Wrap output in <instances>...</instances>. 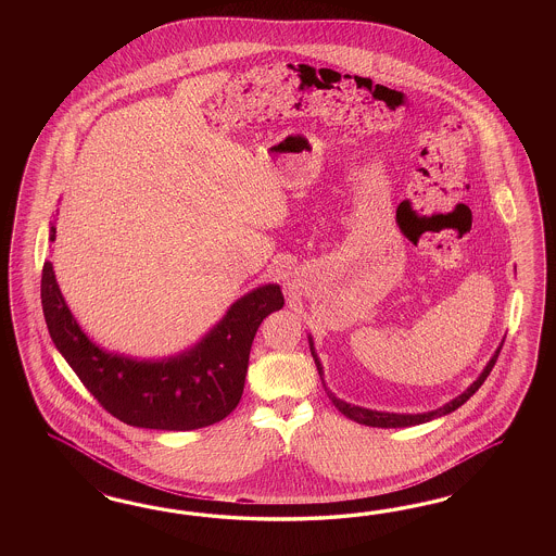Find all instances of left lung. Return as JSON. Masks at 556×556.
I'll list each match as a JSON object with an SVG mask.
<instances>
[{"label":"left lung","mask_w":556,"mask_h":556,"mask_svg":"<svg viewBox=\"0 0 556 556\" xmlns=\"http://www.w3.org/2000/svg\"><path fill=\"white\" fill-rule=\"evenodd\" d=\"M307 340H309V351H312V356H314V361H316V367H318L321 383H324V367H321L320 358H318V353H316L314 338L307 337ZM500 351H502V344H500V349L493 353V356L489 358L485 369L481 370V375L472 381L469 388L465 389L460 395H456L455 400H451L448 404L440 405V407L432 409V412H421V414L377 412V409H367V407L346 404V402L338 400L337 395H334L330 389L326 388V383H324V389H326L328 397L332 400V404L337 405L338 412H342L346 418H351V420L356 421V424H365V426H372V428H407V426H418V424H424V421H430L434 420V418H440V416H446V414L455 412L456 407H460V405L465 404V402L471 397L472 393L485 383L489 372H491L495 361H497V356H500Z\"/></svg>","instance_id":"obj_1"}]
</instances>
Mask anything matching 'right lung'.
<instances>
[{"label":"right lung","instance_id":"1","mask_svg":"<svg viewBox=\"0 0 556 556\" xmlns=\"http://www.w3.org/2000/svg\"><path fill=\"white\" fill-rule=\"evenodd\" d=\"M54 238L52 224L49 240ZM40 300L56 351L87 391L114 418L151 430H198L224 420L242 397L261 321L286 303L277 283L256 287L191 349L154 361L110 353L87 337L59 289L51 261L42 267Z\"/></svg>","mask_w":556,"mask_h":556}]
</instances>
